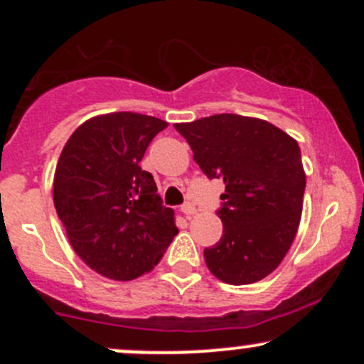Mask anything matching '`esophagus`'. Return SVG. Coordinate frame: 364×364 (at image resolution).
<instances>
[{
    "label": "esophagus",
    "instance_id": "esophagus-1",
    "mask_svg": "<svg viewBox=\"0 0 364 364\" xmlns=\"http://www.w3.org/2000/svg\"><path fill=\"white\" fill-rule=\"evenodd\" d=\"M181 213L186 216V218H192V216L197 213V209H196V205H193L192 203H185V204L181 205Z\"/></svg>",
    "mask_w": 364,
    "mask_h": 364
}]
</instances>
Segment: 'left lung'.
I'll return each mask as SVG.
<instances>
[{"label":"left lung","instance_id":"1","mask_svg":"<svg viewBox=\"0 0 364 364\" xmlns=\"http://www.w3.org/2000/svg\"><path fill=\"white\" fill-rule=\"evenodd\" d=\"M209 179H223L218 209L223 234L204 250L218 280L247 285L273 273L294 241L303 209L304 176L299 146L259 117L215 114L176 123Z\"/></svg>","mask_w":364,"mask_h":364}]
</instances>
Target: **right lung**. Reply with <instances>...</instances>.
<instances>
[{
  "mask_svg": "<svg viewBox=\"0 0 364 364\" xmlns=\"http://www.w3.org/2000/svg\"><path fill=\"white\" fill-rule=\"evenodd\" d=\"M167 128L159 117L112 112L87 119L54 172V208L77 255L98 274L128 282L151 271L178 234L174 211L139 161Z\"/></svg>",
  "mask_w": 364,
  "mask_h": 364,
  "instance_id": "add662e5",
  "label": "right lung"
}]
</instances>
